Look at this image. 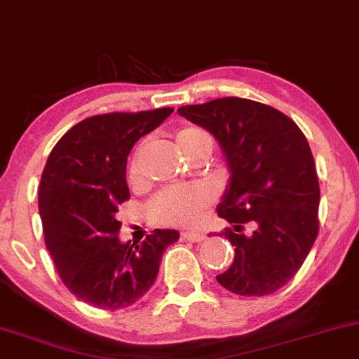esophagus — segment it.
<instances>
[{"label":"esophagus","mask_w":359,"mask_h":359,"mask_svg":"<svg viewBox=\"0 0 359 359\" xmlns=\"http://www.w3.org/2000/svg\"><path fill=\"white\" fill-rule=\"evenodd\" d=\"M182 239L191 241V243H202V241H205V234H202V232H182Z\"/></svg>","instance_id":"1"}]
</instances>
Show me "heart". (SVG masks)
<instances>
[{
  "label": "heart",
  "mask_w": 359,
  "mask_h": 359,
  "mask_svg": "<svg viewBox=\"0 0 359 359\" xmlns=\"http://www.w3.org/2000/svg\"><path fill=\"white\" fill-rule=\"evenodd\" d=\"M175 142L179 150L184 155L204 145H212L209 135L204 130L196 127H184L175 133ZM132 177L137 175V158L130 167ZM210 194L201 185H189V187H170L163 189L150 202L149 210L155 221L172 226H196L201 221L204 210L209 207Z\"/></svg>",
  "instance_id": "1"
}]
</instances>
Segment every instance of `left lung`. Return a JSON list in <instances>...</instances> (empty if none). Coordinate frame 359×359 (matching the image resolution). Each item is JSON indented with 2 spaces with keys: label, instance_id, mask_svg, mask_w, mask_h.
<instances>
[{
  "label": "left lung",
  "instance_id": "left-lung-1",
  "mask_svg": "<svg viewBox=\"0 0 359 359\" xmlns=\"http://www.w3.org/2000/svg\"><path fill=\"white\" fill-rule=\"evenodd\" d=\"M177 111L219 142L231 174L217 214L234 227L221 236L236 254L215 279L234 294H273L294 278L319 231V184L304 133L279 110L248 98ZM245 222L257 226L249 236L238 232Z\"/></svg>",
  "mask_w": 359,
  "mask_h": 359
}]
</instances>
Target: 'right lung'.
I'll return each mask as SVG.
<instances>
[{
	"instance_id": "obj_1",
	"label": "right lung",
	"mask_w": 359,
	"mask_h": 359,
	"mask_svg": "<svg viewBox=\"0 0 359 359\" xmlns=\"http://www.w3.org/2000/svg\"><path fill=\"white\" fill-rule=\"evenodd\" d=\"M174 109L107 114L81 120L60 138L43 170L38 209L46 249L76 297L100 309H123L152 287L179 231L155 229L144 243H120L118 205L130 198L127 157L140 137Z\"/></svg>"
}]
</instances>
